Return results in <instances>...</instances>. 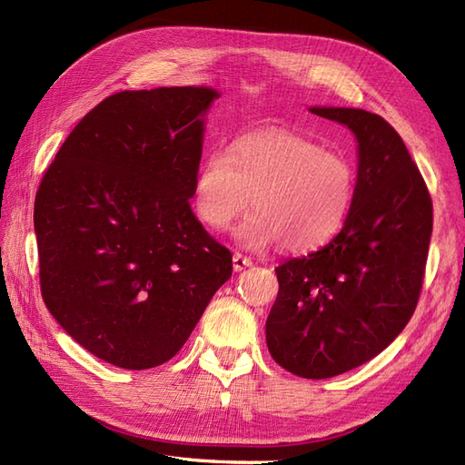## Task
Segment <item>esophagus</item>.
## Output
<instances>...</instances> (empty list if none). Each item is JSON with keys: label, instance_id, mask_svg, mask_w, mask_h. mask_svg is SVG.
<instances>
[{"label": "esophagus", "instance_id": "obj_1", "mask_svg": "<svg viewBox=\"0 0 465 465\" xmlns=\"http://www.w3.org/2000/svg\"><path fill=\"white\" fill-rule=\"evenodd\" d=\"M251 264H253V261H251L249 257H245V255H242V253H235V255H233V271H235V272H242L243 269L251 267Z\"/></svg>", "mask_w": 465, "mask_h": 465}]
</instances>
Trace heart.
<instances>
[{
	"label": "heart",
	"instance_id": "b5f03b06",
	"mask_svg": "<svg viewBox=\"0 0 465 465\" xmlns=\"http://www.w3.org/2000/svg\"><path fill=\"white\" fill-rule=\"evenodd\" d=\"M356 194L347 157L292 132H261L216 150L198 165L193 208L210 230L222 232L253 210L235 237L245 247L278 242L286 253H310L335 240Z\"/></svg>",
	"mask_w": 465,
	"mask_h": 465
}]
</instances>
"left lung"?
<instances>
[{"label":"left lung","instance_id":"8db88e82","mask_svg":"<svg viewBox=\"0 0 465 465\" xmlns=\"http://www.w3.org/2000/svg\"><path fill=\"white\" fill-rule=\"evenodd\" d=\"M310 111L354 132L356 194L335 240L274 269L267 347L288 372L323 380L368 362L409 323L427 267L432 201L401 136L380 114Z\"/></svg>","mask_w":465,"mask_h":465}]
</instances>
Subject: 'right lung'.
I'll list each match as a JSON object with an SVG mask.
<instances>
[{"instance_id":"add662e5","label":"right lung","mask_w":465,"mask_h":465,"mask_svg":"<svg viewBox=\"0 0 465 465\" xmlns=\"http://www.w3.org/2000/svg\"><path fill=\"white\" fill-rule=\"evenodd\" d=\"M208 87L121 91L62 143L35 198L41 292L74 341L126 370L173 358L232 253L191 208Z\"/></svg>"}]
</instances>
